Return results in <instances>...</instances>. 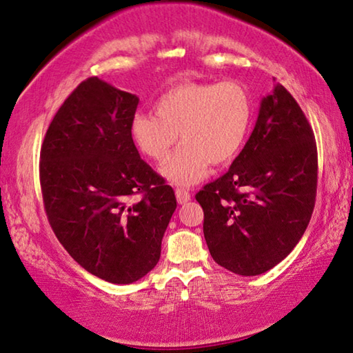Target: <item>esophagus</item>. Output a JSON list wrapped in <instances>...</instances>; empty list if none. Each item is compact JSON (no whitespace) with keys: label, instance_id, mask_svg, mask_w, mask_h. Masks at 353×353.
Segmentation results:
<instances>
[{"label":"esophagus","instance_id":"1","mask_svg":"<svg viewBox=\"0 0 353 353\" xmlns=\"http://www.w3.org/2000/svg\"><path fill=\"white\" fill-rule=\"evenodd\" d=\"M176 199H177V202H179V203H181V205H185V203L191 201V194L188 193L187 190H183V188H177V190H176Z\"/></svg>","mask_w":353,"mask_h":353}]
</instances>
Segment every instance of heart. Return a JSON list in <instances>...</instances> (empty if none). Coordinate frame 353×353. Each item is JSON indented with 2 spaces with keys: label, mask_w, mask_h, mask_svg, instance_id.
Returning a JSON list of instances; mask_svg holds the SVG:
<instances>
[{
  "label": "heart",
  "mask_w": 353,
  "mask_h": 353,
  "mask_svg": "<svg viewBox=\"0 0 353 353\" xmlns=\"http://www.w3.org/2000/svg\"><path fill=\"white\" fill-rule=\"evenodd\" d=\"M253 117V97L239 81L181 83L160 95L154 115H134L131 137L142 154L162 163L181 133L184 145L160 172L190 187L208 174L210 163L227 165L239 154Z\"/></svg>",
  "instance_id": "heart-1"
}]
</instances>
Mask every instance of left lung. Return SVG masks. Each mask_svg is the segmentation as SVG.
I'll list each match as a JSON object with an SVG mask.
<instances>
[{"mask_svg":"<svg viewBox=\"0 0 353 353\" xmlns=\"http://www.w3.org/2000/svg\"><path fill=\"white\" fill-rule=\"evenodd\" d=\"M316 182L312 126L278 83L261 100L252 136L230 170L196 194L213 259L242 276L279 264L309 225Z\"/></svg>","mask_w":353,"mask_h":353,"instance_id":"1","label":"left lung"}]
</instances>
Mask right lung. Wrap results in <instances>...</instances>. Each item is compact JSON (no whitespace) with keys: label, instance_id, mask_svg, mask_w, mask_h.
Listing matches in <instances>:
<instances>
[{"label":"right lung","instance_id":"add662e5","mask_svg":"<svg viewBox=\"0 0 353 353\" xmlns=\"http://www.w3.org/2000/svg\"><path fill=\"white\" fill-rule=\"evenodd\" d=\"M137 105V95L97 77L81 81L50 121L40 154L55 236L86 272L112 284L136 283L156 267L177 207L134 145Z\"/></svg>","mask_w":353,"mask_h":353}]
</instances>
